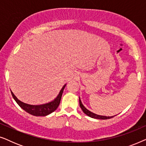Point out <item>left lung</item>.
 Returning <instances> with one entry per match:
<instances>
[{"label":"left lung","instance_id":"1","mask_svg":"<svg viewBox=\"0 0 146 146\" xmlns=\"http://www.w3.org/2000/svg\"><path fill=\"white\" fill-rule=\"evenodd\" d=\"M79 103H80V106L82 110L84 111V113H85L86 114L88 115L90 117H92V118L100 119H106L111 118V117L115 116V115H113V116H104V115H97V114H96V113H94L92 112H91L90 111H89L88 110H87L86 108L83 106L82 104V102L80 100V99H79Z\"/></svg>","mask_w":146,"mask_h":146}]
</instances>
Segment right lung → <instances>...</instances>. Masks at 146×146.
<instances>
[{
	"instance_id": "obj_1",
	"label": "right lung",
	"mask_w": 146,
	"mask_h": 146,
	"mask_svg": "<svg viewBox=\"0 0 146 146\" xmlns=\"http://www.w3.org/2000/svg\"><path fill=\"white\" fill-rule=\"evenodd\" d=\"M66 86V84L62 87V88L60 92V94L54 100L51 102L46 104L43 105H38V106H33V105H30L27 104L23 103V102L20 101L17 97L15 96V94L12 92V96H13V98L15 99V100L17 102V103L19 105V106L23 108L24 110L27 111V112L29 113L30 114L36 115V116H45L51 113L53 111H54L56 110L57 109V108L58 107L60 102L62 95L64 89Z\"/></svg>"
}]
</instances>
